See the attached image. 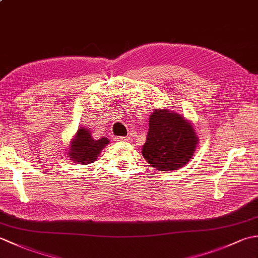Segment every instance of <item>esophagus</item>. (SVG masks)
Instances as JSON below:
<instances>
[{
    "label": "esophagus",
    "mask_w": 258,
    "mask_h": 258,
    "mask_svg": "<svg viewBox=\"0 0 258 258\" xmlns=\"http://www.w3.org/2000/svg\"><path fill=\"white\" fill-rule=\"evenodd\" d=\"M116 141H118V142H130L131 139L130 138H117Z\"/></svg>",
    "instance_id": "obj_1"
}]
</instances>
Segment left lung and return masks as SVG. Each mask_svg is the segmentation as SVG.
I'll list each match as a JSON object with an SVG mask.
<instances>
[{"label": "left lung", "mask_w": 258, "mask_h": 258, "mask_svg": "<svg viewBox=\"0 0 258 258\" xmlns=\"http://www.w3.org/2000/svg\"><path fill=\"white\" fill-rule=\"evenodd\" d=\"M197 144L199 136L187 118L173 109L156 108L150 115L142 155L157 171H177L193 157Z\"/></svg>", "instance_id": "8db88e82"}]
</instances>
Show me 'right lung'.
Listing matches in <instances>:
<instances>
[{
	"instance_id": "obj_1",
	"label": "right lung",
	"mask_w": 258,
	"mask_h": 258,
	"mask_svg": "<svg viewBox=\"0 0 258 258\" xmlns=\"http://www.w3.org/2000/svg\"><path fill=\"white\" fill-rule=\"evenodd\" d=\"M107 144H109L108 139L101 138L96 140L92 136L90 128L81 126L74 138L71 140L67 153L71 161L86 165L94 162Z\"/></svg>"
}]
</instances>
